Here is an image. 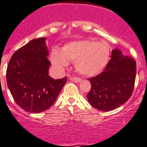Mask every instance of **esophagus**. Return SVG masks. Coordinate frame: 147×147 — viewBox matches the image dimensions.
<instances>
[{"instance_id":"esophagus-1","label":"esophagus","mask_w":147,"mask_h":147,"mask_svg":"<svg viewBox=\"0 0 147 147\" xmlns=\"http://www.w3.org/2000/svg\"><path fill=\"white\" fill-rule=\"evenodd\" d=\"M68 79L70 80H72L74 81V82H81V80L80 78H79V77H74V76H69Z\"/></svg>"}]
</instances>
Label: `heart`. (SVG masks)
<instances>
[{
    "label": "heart",
    "instance_id": "b5f03b06",
    "mask_svg": "<svg viewBox=\"0 0 147 147\" xmlns=\"http://www.w3.org/2000/svg\"><path fill=\"white\" fill-rule=\"evenodd\" d=\"M110 59V47L105 41L83 39L71 41L61 51L54 49L51 61L62 71L68 66L69 61H74L76 71L86 76H94L104 71Z\"/></svg>",
    "mask_w": 147,
    "mask_h": 147
}]
</instances>
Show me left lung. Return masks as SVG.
I'll return each mask as SVG.
<instances>
[{"mask_svg":"<svg viewBox=\"0 0 147 147\" xmlns=\"http://www.w3.org/2000/svg\"><path fill=\"white\" fill-rule=\"evenodd\" d=\"M111 59L104 71L88 79L92 88L87 94L88 102L94 108L110 111L117 108L131 96L136 78V62L122 52L112 51Z\"/></svg>","mask_w":147,"mask_h":147,"instance_id":"obj_1","label":"left lung"}]
</instances>
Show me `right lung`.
<instances>
[{
  "instance_id": "add662e5",
  "label": "right lung",
  "mask_w": 147,
  "mask_h": 147,
  "mask_svg": "<svg viewBox=\"0 0 147 147\" xmlns=\"http://www.w3.org/2000/svg\"><path fill=\"white\" fill-rule=\"evenodd\" d=\"M45 41V37L34 39L16 51L7 69V86L15 102L32 113L49 109L67 82V76H49L51 63Z\"/></svg>"
}]
</instances>
